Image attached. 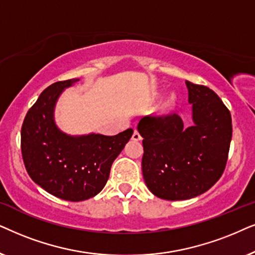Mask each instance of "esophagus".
<instances>
[{"mask_svg": "<svg viewBox=\"0 0 255 255\" xmlns=\"http://www.w3.org/2000/svg\"><path fill=\"white\" fill-rule=\"evenodd\" d=\"M131 137H133V140H135V141H140L141 138H142L141 134L138 133V130H137V129H135V130H134V133H133V136H131Z\"/></svg>", "mask_w": 255, "mask_h": 255, "instance_id": "1", "label": "esophagus"}]
</instances>
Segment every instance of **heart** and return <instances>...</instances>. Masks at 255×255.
I'll return each instance as SVG.
<instances>
[{
    "label": "heart",
    "instance_id": "b5f03b06",
    "mask_svg": "<svg viewBox=\"0 0 255 255\" xmlns=\"http://www.w3.org/2000/svg\"><path fill=\"white\" fill-rule=\"evenodd\" d=\"M174 100H175V99H174V98H170V99H169V100H168V103H167V104H165V106H167V107H168V106H171V105H172V104H174Z\"/></svg>",
    "mask_w": 255,
    "mask_h": 255
}]
</instances>
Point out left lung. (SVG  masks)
Here are the masks:
<instances>
[{
	"instance_id": "obj_1",
	"label": "left lung",
	"mask_w": 255,
	"mask_h": 255,
	"mask_svg": "<svg viewBox=\"0 0 255 255\" xmlns=\"http://www.w3.org/2000/svg\"><path fill=\"white\" fill-rule=\"evenodd\" d=\"M192 121L184 127L177 114L142 118V174L147 188L167 201L202 195L222 177L226 167L232 119L222 99L203 85L185 81Z\"/></svg>"
}]
</instances>
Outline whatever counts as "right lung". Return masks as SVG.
<instances>
[{
  "mask_svg": "<svg viewBox=\"0 0 255 255\" xmlns=\"http://www.w3.org/2000/svg\"><path fill=\"white\" fill-rule=\"evenodd\" d=\"M79 79L57 81L46 87L28 111L21 130V149L33 182L64 201L92 198L106 185L114 159L133 129L114 136L88 134L71 136L54 122V106L65 88Z\"/></svg>",
  "mask_w": 255,
  "mask_h": 255,
  "instance_id": "1",
  "label": "right lung"
}]
</instances>
